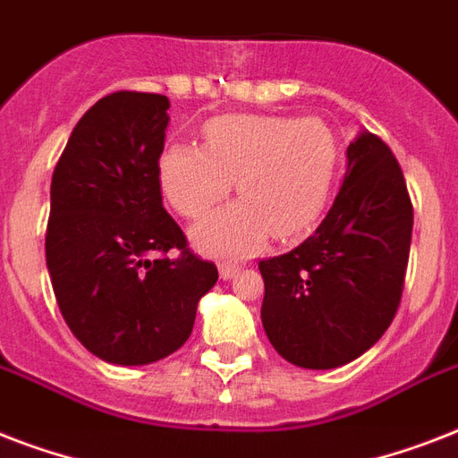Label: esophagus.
Here are the masks:
<instances>
[{"mask_svg": "<svg viewBox=\"0 0 458 458\" xmlns=\"http://www.w3.org/2000/svg\"><path fill=\"white\" fill-rule=\"evenodd\" d=\"M237 271H240V268H237V266H233V264H221V266H218V273H221L223 280L235 278Z\"/></svg>", "mask_w": 458, "mask_h": 458, "instance_id": "obj_1", "label": "esophagus"}]
</instances>
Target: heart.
I'll use <instances>...</instances> for the list:
<instances>
[{
    "instance_id": "obj_1",
    "label": "heart",
    "mask_w": 458,
    "mask_h": 458,
    "mask_svg": "<svg viewBox=\"0 0 458 458\" xmlns=\"http://www.w3.org/2000/svg\"><path fill=\"white\" fill-rule=\"evenodd\" d=\"M158 185L178 214L197 218L233 187L242 197L208 214L192 240L214 257H250L271 235L293 240L318 221L337 173V140L316 116L233 114L204 125V145L168 142Z\"/></svg>"
}]
</instances>
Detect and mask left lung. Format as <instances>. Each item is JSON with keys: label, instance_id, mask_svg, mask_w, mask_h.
<instances>
[{"label": "left lung", "instance_id": "obj_1", "mask_svg": "<svg viewBox=\"0 0 458 458\" xmlns=\"http://www.w3.org/2000/svg\"><path fill=\"white\" fill-rule=\"evenodd\" d=\"M413 207L390 147L361 131L333 207L300 247L259 261L261 323L285 361L327 370L390 327L404 287Z\"/></svg>", "mask_w": 458, "mask_h": 458}]
</instances>
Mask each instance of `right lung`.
I'll use <instances>...</instances> for the list:
<instances>
[{"instance_id": "add662e5", "label": "right lung", "mask_w": 458, "mask_h": 458, "mask_svg": "<svg viewBox=\"0 0 458 458\" xmlns=\"http://www.w3.org/2000/svg\"><path fill=\"white\" fill-rule=\"evenodd\" d=\"M168 109L164 95L104 97L78 121L52 175L45 251L56 304L82 347L118 366L182 347L218 280L161 204ZM171 249L178 259L165 257Z\"/></svg>"}]
</instances>
